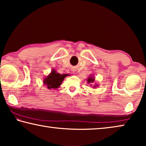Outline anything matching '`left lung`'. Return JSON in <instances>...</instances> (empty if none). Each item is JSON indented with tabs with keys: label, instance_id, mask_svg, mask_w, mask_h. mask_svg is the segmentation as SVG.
<instances>
[{
	"label": "left lung",
	"instance_id": "obj_1",
	"mask_svg": "<svg viewBox=\"0 0 146 146\" xmlns=\"http://www.w3.org/2000/svg\"><path fill=\"white\" fill-rule=\"evenodd\" d=\"M87 81H88V83H93L94 81H95V78H94L93 77H92V76H90V77H89L88 78V80H87ZM97 86H98L97 85ZM96 87V85H95L93 86V88H95Z\"/></svg>",
	"mask_w": 146,
	"mask_h": 146
}]
</instances>
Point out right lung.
<instances>
[{
  "label": "right lung",
  "mask_w": 146,
  "mask_h": 146,
  "mask_svg": "<svg viewBox=\"0 0 146 146\" xmlns=\"http://www.w3.org/2000/svg\"><path fill=\"white\" fill-rule=\"evenodd\" d=\"M69 75L66 74H60L56 73L55 70H52L51 73L47 77L44 79V84L47 86L48 89H56L59 88L64 78Z\"/></svg>",
  "instance_id": "right-lung-1"
}]
</instances>
